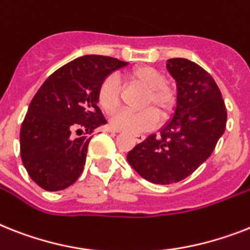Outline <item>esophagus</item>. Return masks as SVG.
<instances>
[{
    "label": "esophagus",
    "instance_id": "1",
    "mask_svg": "<svg viewBox=\"0 0 250 250\" xmlns=\"http://www.w3.org/2000/svg\"><path fill=\"white\" fill-rule=\"evenodd\" d=\"M110 131L111 133H117L116 130H113V129H110ZM134 138H135V140H137L138 143H142V142L146 139V137H144L143 134H135V135H134Z\"/></svg>",
    "mask_w": 250,
    "mask_h": 250
}]
</instances>
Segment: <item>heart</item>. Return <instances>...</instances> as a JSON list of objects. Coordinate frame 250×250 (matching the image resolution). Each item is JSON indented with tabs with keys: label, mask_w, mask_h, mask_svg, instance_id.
<instances>
[{
	"label": "heart",
	"mask_w": 250,
	"mask_h": 250,
	"mask_svg": "<svg viewBox=\"0 0 250 250\" xmlns=\"http://www.w3.org/2000/svg\"><path fill=\"white\" fill-rule=\"evenodd\" d=\"M127 79L146 90L142 107H153L162 120L170 117L176 104V90L172 85L165 83L164 75L150 66H138L127 73ZM98 104L106 113H113L119 107L120 92L119 84L113 76H107L100 84L97 92ZM158 123L157 113L152 108L129 112L121 111L111 119V127L117 131L138 134L153 129Z\"/></svg>",
	"instance_id": "heart-1"
}]
</instances>
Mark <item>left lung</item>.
Here are the masks:
<instances>
[{"label": "left lung", "instance_id": "obj_1", "mask_svg": "<svg viewBox=\"0 0 250 250\" xmlns=\"http://www.w3.org/2000/svg\"><path fill=\"white\" fill-rule=\"evenodd\" d=\"M176 83V106L171 120L137 144L129 165L153 184H174L193 174L213 152L226 127V107L209 74L187 59L167 60Z\"/></svg>", "mask_w": 250, "mask_h": 250}]
</instances>
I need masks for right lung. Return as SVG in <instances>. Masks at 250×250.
Instances as JSON below:
<instances>
[{
	"mask_svg": "<svg viewBox=\"0 0 250 250\" xmlns=\"http://www.w3.org/2000/svg\"><path fill=\"white\" fill-rule=\"evenodd\" d=\"M127 65L82 56L56 70L36 93L20 130V154L29 176L44 190H63L83 172L93 135L82 134L107 124L97 106L100 84Z\"/></svg>",
	"mask_w": 250,
	"mask_h": 250,
	"instance_id": "1",
	"label": "right lung"
}]
</instances>
